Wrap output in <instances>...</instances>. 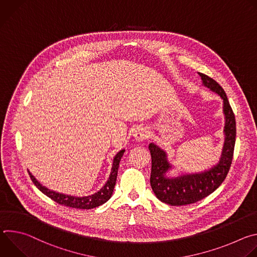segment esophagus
Masks as SVG:
<instances>
[{
    "instance_id": "1",
    "label": "esophagus",
    "mask_w": 257,
    "mask_h": 257,
    "mask_svg": "<svg viewBox=\"0 0 257 257\" xmlns=\"http://www.w3.org/2000/svg\"><path fill=\"white\" fill-rule=\"evenodd\" d=\"M133 136L135 137V139L136 140H138V141H143V140H145V139H148V137H149V132H148V130H146L145 128H137L135 131H134V134H133Z\"/></svg>"
}]
</instances>
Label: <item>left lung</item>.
<instances>
[{
  "label": "left lung",
  "mask_w": 257,
  "mask_h": 257,
  "mask_svg": "<svg viewBox=\"0 0 257 257\" xmlns=\"http://www.w3.org/2000/svg\"><path fill=\"white\" fill-rule=\"evenodd\" d=\"M202 84L223 98L225 114V143L219 162L211 169L198 173L186 174L176 178L166 177V173L172 168L167 160V154L155 143L149 145L152 156L151 185L156 196L170 205H186L195 203L221 186L226 179L234 156L236 141V120L227 94L215 80L203 73H198Z\"/></svg>",
  "instance_id": "8db88e82"
}]
</instances>
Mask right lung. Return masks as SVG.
Returning a JSON list of instances; mask_svg holds the SVG:
<instances>
[{
  "label": "right lung",
  "instance_id": "1",
  "mask_svg": "<svg viewBox=\"0 0 257 257\" xmlns=\"http://www.w3.org/2000/svg\"><path fill=\"white\" fill-rule=\"evenodd\" d=\"M124 153H125V151L122 150L114 158L112 172H111V175H109V177H108V180L104 184V186L96 193L89 195V196H85V197H75V196L66 195L63 193L52 191V190L48 189L47 187L43 186L41 183L31 175L30 172H28V174L30 176L31 181L33 182V184L38 187L44 194H46L48 197H50L57 203L64 205V206H70L73 208L90 209V208H94V207H97V206L103 204L104 202H106L109 198L112 197V194H113V191H114V188L116 185L119 164H120L121 158L123 157Z\"/></svg>",
  "mask_w": 257,
  "mask_h": 257
}]
</instances>
